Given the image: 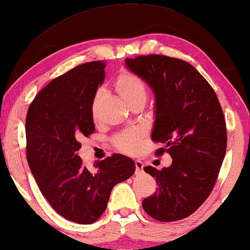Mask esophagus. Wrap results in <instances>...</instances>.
I'll use <instances>...</instances> for the list:
<instances>
[{
	"label": "esophagus",
	"instance_id": "34e87169",
	"mask_svg": "<svg viewBox=\"0 0 250 250\" xmlns=\"http://www.w3.org/2000/svg\"><path fill=\"white\" fill-rule=\"evenodd\" d=\"M143 167H144V165L140 160L135 161V173L136 175H140V173L143 172Z\"/></svg>",
	"mask_w": 250,
	"mask_h": 250
}]
</instances>
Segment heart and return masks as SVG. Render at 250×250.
Listing matches in <instances>:
<instances>
[{
  "label": "heart",
  "instance_id": "obj_1",
  "mask_svg": "<svg viewBox=\"0 0 250 250\" xmlns=\"http://www.w3.org/2000/svg\"><path fill=\"white\" fill-rule=\"evenodd\" d=\"M114 89L131 109L135 106L144 107L146 103L147 88L146 83L132 72L122 71L114 82ZM103 99L104 91L99 90L93 97L91 104V115L95 121L98 118ZM141 142H142V135L137 131H127L117 134L111 140V144L115 149L126 154L136 153L140 149Z\"/></svg>",
  "mask_w": 250,
  "mask_h": 250
}]
</instances>
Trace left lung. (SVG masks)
<instances>
[{
  "instance_id": "obj_1",
  "label": "left lung",
  "mask_w": 250,
  "mask_h": 250,
  "mask_svg": "<svg viewBox=\"0 0 250 250\" xmlns=\"http://www.w3.org/2000/svg\"><path fill=\"white\" fill-rule=\"evenodd\" d=\"M126 65L147 82L155 96L152 141L172 158L168 168L147 166L157 191L142 206L151 218L172 222L189 216L209 196L227 150V126L214 90L185 61L159 54L126 59Z\"/></svg>"
}]
</instances>
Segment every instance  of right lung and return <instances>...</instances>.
<instances>
[{
    "instance_id": "add662e5",
    "label": "right lung",
    "mask_w": 250,
    "mask_h": 250,
    "mask_svg": "<svg viewBox=\"0 0 250 250\" xmlns=\"http://www.w3.org/2000/svg\"><path fill=\"white\" fill-rule=\"evenodd\" d=\"M104 66L93 61L55 78L35 97L26 118L27 160L39 189L60 215L80 224L96 222L113 187L135 171L132 159L118 153L95 162V171L78 155L80 140L96 131L91 104Z\"/></svg>"
}]
</instances>
